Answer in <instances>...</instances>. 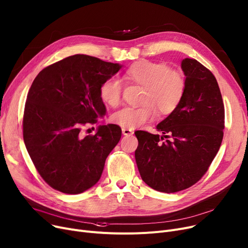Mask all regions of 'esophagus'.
I'll return each mask as SVG.
<instances>
[{
  "label": "esophagus",
  "mask_w": 248,
  "mask_h": 248,
  "mask_svg": "<svg viewBox=\"0 0 248 248\" xmlns=\"http://www.w3.org/2000/svg\"><path fill=\"white\" fill-rule=\"evenodd\" d=\"M122 133H123V135H125V136H130V135H132V134L134 133V130H133V129L123 128V129H122Z\"/></svg>",
  "instance_id": "1"
}]
</instances>
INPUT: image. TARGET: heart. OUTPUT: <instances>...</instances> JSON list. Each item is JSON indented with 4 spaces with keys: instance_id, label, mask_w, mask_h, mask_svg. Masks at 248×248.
<instances>
[{
    "instance_id": "b5f03b06",
    "label": "heart",
    "mask_w": 248,
    "mask_h": 248,
    "mask_svg": "<svg viewBox=\"0 0 248 248\" xmlns=\"http://www.w3.org/2000/svg\"><path fill=\"white\" fill-rule=\"evenodd\" d=\"M125 78L129 82L143 87V106L138 108L124 107L111 116L114 124L134 129L143 125L156 115L171 113L181 103L186 91V78L179 69L170 68L163 62L140 61L128 68ZM121 81L111 78L100 87L101 100L110 107L120 103Z\"/></svg>"
}]
</instances>
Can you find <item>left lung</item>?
I'll return each instance as SVG.
<instances>
[{"instance_id":"1","label":"left lung","mask_w":248,"mask_h":248,"mask_svg":"<svg viewBox=\"0 0 248 248\" xmlns=\"http://www.w3.org/2000/svg\"><path fill=\"white\" fill-rule=\"evenodd\" d=\"M181 66L186 91L178 107L156 126L163 135L135 132L141 179L168 194L186 190L206 173L220 148L225 118L214 75L192 58H185Z\"/></svg>"}]
</instances>
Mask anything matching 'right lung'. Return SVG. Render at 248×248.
Returning <instances> with one entry per match:
<instances>
[{"mask_svg": "<svg viewBox=\"0 0 248 248\" xmlns=\"http://www.w3.org/2000/svg\"><path fill=\"white\" fill-rule=\"evenodd\" d=\"M122 67L76 54L45 67L33 80L23 117V137L41 178L54 190L76 195L95 186L121 138L115 124L82 137L81 127L106 114L100 87Z\"/></svg>", "mask_w": 248, "mask_h": 248, "instance_id": "right-lung-1", "label": "right lung"}]
</instances>
